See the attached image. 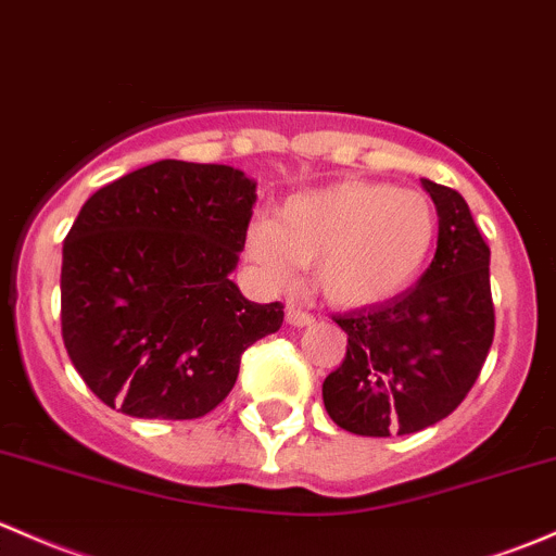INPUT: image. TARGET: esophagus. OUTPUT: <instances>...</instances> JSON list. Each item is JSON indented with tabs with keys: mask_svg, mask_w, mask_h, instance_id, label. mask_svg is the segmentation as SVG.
Listing matches in <instances>:
<instances>
[{
	"mask_svg": "<svg viewBox=\"0 0 556 556\" xmlns=\"http://www.w3.org/2000/svg\"><path fill=\"white\" fill-rule=\"evenodd\" d=\"M285 319H288V325H293V327L314 325V314L301 312V308H295V306H288V314H285Z\"/></svg>",
	"mask_w": 556,
	"mask_h": 556,
	"instance_id": "obj_1",
	"label": "esophagus"
}]
</instances>
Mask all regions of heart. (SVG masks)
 <instances>
[{
    "instance_id": "heart-1",
    "label": "heart",
    "mask_w": 556,
    "mask_h": 556,
    "mask_svg": "<svg viewBox=\"0 0 556 556\" xmlns=\"http://www.w3.org/2000/svg\"><path fill=\"white\" fill-rule=\"evenodd\" d=\"M437 210L420 191L341 180L290 197L248 231V255L266 282L288 290L298 266L330 306L365 308L402 295L424 271Z\"/></svg>"
}]
</instances>
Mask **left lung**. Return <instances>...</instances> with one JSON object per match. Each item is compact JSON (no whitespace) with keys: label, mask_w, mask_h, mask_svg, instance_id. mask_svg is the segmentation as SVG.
<instances>
[{"label":"left lung","mask_w":556,"mask_h":556,"mask_svg":"<svg viewBox=\"0 0 556 556\" xmlns=\"http://www.w3.org/2000/svg\"><path fill=\"white\" fill-rule=\"evenodd\" d=\"M420 184L440 215L431 266L402 295L332 317L349 346L323 383L325 410L359 437L416 434L447 418L493 343L490 248L458 191Z\"/></svg>","instance_id":"1"}]
</instances>
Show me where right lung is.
<instances>
[{
    "mask_svg": "<svg viewBox=\"0 0 556 556\" xmlns=\"http://www.w3.org/2000/svg\"><path fill=\"white\" fill-rule=\"evenodd\" d=\"M255 180L162 160L81 204L63 242L61 327L81 381L132 418H202L229 396L244 349L282 325L229 274Z\"/></svg>",
    "mask_w": 556,
    "mask_h": 556,
    "instance_id": "obj_1",
    "label": "right lung"
}]
</instances>
